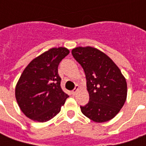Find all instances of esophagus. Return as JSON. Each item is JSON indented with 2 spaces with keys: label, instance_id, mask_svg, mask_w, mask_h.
I'll return each mask as SVG.
<instances>
[{
  "label": "esophagus",
  "instance_id": "esophagus-1",
  "mask_svg": "<svg viewBox=\"0 0 146 146\" xmlns=\"http://www.w3.org/2000/svg\"><path fill=\"white\" fill-rule=\"evenodd\" d=\"M79 88H80L79 85H78V84H76V87H75V88L73 89V91H72V94H73V95H75V94L76 93V92H77V91L79 90Z\"/></svg>",
  "mask_w": 146,
  "mask_h": 146
}]
</instances>
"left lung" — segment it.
Returning <instances> with one entry per match:
<instances>
[{
  "mask_svg": "<svg viewBox=\"0 0 146 146\" xmlns=\"http://www.w3.org/2000/svg\"><path fill=\"white\" fill-rule=\"evenodd\" d=\"M72 54L85 73L89 102L80 106L82 113L96 123L115 117L127 99V85L119 67L98 48L76 47Z\"/></svg>",
  "mask_w": 146,
  "mask_h": 146,
  "instance_id": "1",
  "label": "left lung"
}]
</instances>
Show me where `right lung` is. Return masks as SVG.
Returning a JSON list of instances; mask_svg holds the SVG:
<instances>
[{
    "mask_svg": "<svg viewBox=\"0 0 146 146\" xmlns=\"http://www.w3.org/2000/svg\"><path fill=\"white\" fill-rule=\"evenodd\" d=\"M64 47L50 48L28 64L15 86L21 111L36 122H47L61 111L69 95L61 88L58 66L69 54Z\"/></svg>",
    "mask_w": 146,
    "mask_h": 146,
    "instance_id": "right-lung-1",
    "label": "right lung"
}]
</instances>
